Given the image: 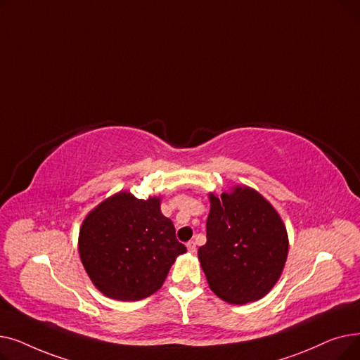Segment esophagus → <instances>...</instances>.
Listing matches in <instances>:
<instances>
[{
  "mask_svg": "<svg viewBox=\"0 0 360 360\" xmlns=\"http://www.w3.org/2000/svg\"><path fill=\"white\" fill-rule=\"evenodd\" d=\"M186 248H188V251H190L191 254H194L195 251H197V247H195V242L194 240H190L186 243Z\"/></svg>",
  "mask_w": 360,
  "mask_h": 360,
  "instance_id": "34e87169",
  "label": "esophagus"
}]
</instances>
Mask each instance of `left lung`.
<instances>
[{
  "mask_svg": "<svg viewBox=\"0 0 360 360\" xmlns=\"http://www.w3.org/2000/svg\"><path fill=\"white\" fill-rule=\"evenodd\" d=\"M207 242L198 258L210 289L243 305L266 296L288 258V232L273 205L251 188L210 194Z\"/></svg>",
  "mask_w": 360,
  "mask_h": 360,
  "instance_id": "obj_1",
  "label": "left lung"
}]
</instances>
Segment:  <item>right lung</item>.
I'll list each match as a JSON object with an SVG mask.
<instances>
[{"label":"right lung","instance_id":"1","mask_svg":"<svg viewBox=\"0 0 360 360\" xmlns=\"http://www.w3.org/2000/svg\"><path fill=\"white\" fill-rule=\"evenodd\" d=\"M83 266L103 295L140 300L153 295L175 258L186 252L159 198L137 200L120 193L98 205L83 221L79 239Z\"/></svg>","mask_w":360,"mask_h":360}]
</instances>
